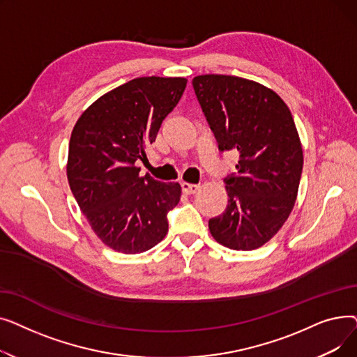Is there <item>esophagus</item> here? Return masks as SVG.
<instances>
[{
  "mask_svg": "<svg viewBox=\"0 0 357 357\" xmlns=\"http://www.w3.org/2000/svg\"><path fill=\"white\" fill-rule=\"evenodd\" d=\"M198 190H199L198 185L188 183V182H182V191H183V194H186V195H192V194H195Z\"/></svg>",
  "mask_w": 357,
  "mask_h": 357,
  "instance_id": "esophagus-1",
  "label": "esophagus"
}]
</instances>
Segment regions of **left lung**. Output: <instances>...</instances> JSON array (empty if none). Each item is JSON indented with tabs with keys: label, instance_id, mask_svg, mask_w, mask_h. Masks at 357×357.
Segmentation results:
<instances>
[{
	"label": "left lung",
	"instance_id": "8db88e82",
	"mask_svg": "<svg viewBox=\"0 0 357 357\" xmlns=\"http://www.w3.org/2000/svg\"><path fill=\"white\" fill-rule=\"evenodd\" d=\"M195 96L218 149L236 150L226 179L229 204L208 221L211 236L233 250H255L288 220L303 172V144L288 105L275 91L231 75H198Z\"/></svg>",
	"mask_w": 357,
	"mask_h": 357
}]
</instances>
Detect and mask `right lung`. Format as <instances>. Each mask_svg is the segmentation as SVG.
Masks as SVG:
<instances>
[{"instance_id": "add662e5", "label": "right lung", "mask_w": 357, "mask_h": 357, "mask_svg": "<svg viewBox=\"0 0 357 357\" xmlns=\"http://www.w3.org/2000/svg\"><path fill=\"white\" fill-rule=\"evenodd\" d=\"M186 78L131 79L93 101L75 124L66 163L70 191L91 229L109 249L136 255L167 233L181 185L140 175L136 160L179 102Z\"/></svg>"}]
</instances>
